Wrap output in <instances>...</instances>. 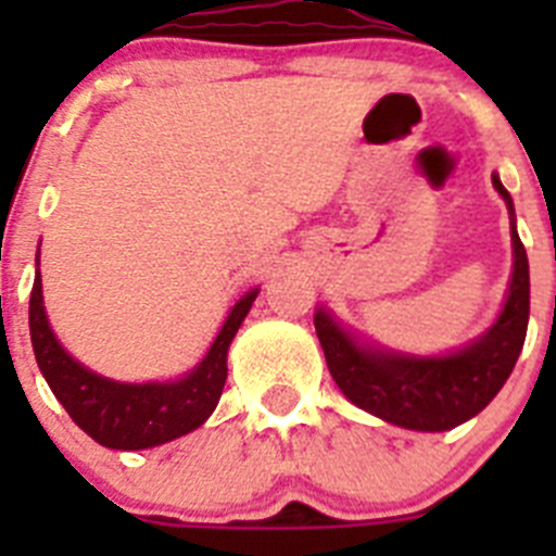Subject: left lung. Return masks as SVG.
I'll return each mask as SVG.
<instances>
[{
    "label": "left lung",
    "mask_w": 556,
    "mask_h": 556,
    "mask_svg": "<svg viewBox=\"0 0 556 556\" xmlns=\"http://www.w3.org/2000/svg\"><path fill=\"white\" fill-rule=\"evenodd\" d=\"M513 211V198L493 178ZM515 217V214H513ZM513 283L504 312L481 339L443 358H412L356 345L326 312L314 314V328L326 351L328 370L348 401L384 417L387 424L415 431H448L479 415L498 395L520 356L529 326V258L513 225Z\"/></svg>",
    "instance_id": "8db88e82"
}]
</instances>
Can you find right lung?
Returning a JSON list of instances; mask_svg holds the SVG:
<instances>
[{"mask_svg": "<svg viewBox=\"0 0 556 556\" xmlns=\"http://www.w3.org/2000/svg\"><path fill=\"white\" fill-rule=\"evenodd\" d=\"M258 289L248 292L228 314L223 331L217 333L208 356L198 370L172 384H116L97 372L77 365L58 345L55 333L49 331L43 314L41 275H36L29 292V337L36 362L47 378L49 390L68 412V417L105 448L139 451L169 443L205 424L223 395L228 378V345L236 337L242 320L248 317Z\"/></svg>", "mask_w": 556, "mask_h": 556, "instance_id": "add662e5", "label": "right lung"}]
</instances>
